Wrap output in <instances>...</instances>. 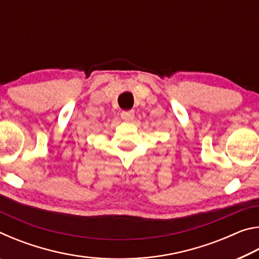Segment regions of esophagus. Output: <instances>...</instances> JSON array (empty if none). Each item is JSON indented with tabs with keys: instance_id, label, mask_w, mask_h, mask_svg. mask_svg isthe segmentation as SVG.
<instances>
[{
	"instance_id": "34e87169",
	"label": "esophagus",
	"mask_w": 259,
	"mask_h": 259,
	"mask_svg": "<svg viewBox=\"0 0 259 259\" xmlns=\"http://www.w3.org/2000/svg\"><path fill=\"white\" fill-rule=\"evenodd\" d=\"M122 120L124 121H133L135 117V111L134 109H130V111H123L121 113Z\"/></svg>"
}]
</instances>
